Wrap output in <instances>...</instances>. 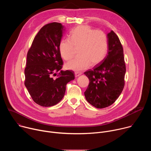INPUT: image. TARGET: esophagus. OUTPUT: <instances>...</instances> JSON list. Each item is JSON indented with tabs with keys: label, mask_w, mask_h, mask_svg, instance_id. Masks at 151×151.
<instances>
[{
	"label": "esophagus",
	"mask_w": 151,
	"mask_h": 151,
	"mask_svg": "<svg viewBox=\"0 0 151 151\" xmlns=\"http://www.w3.org/2000/svg\"><path fill=\"white\" fill-rule=\"evenodd\" d=\"M81 74H82V73H81V72H75V77H78V76H80Z\"/></svg>",
	"instance_id": "obj_1"
}]
</instances>
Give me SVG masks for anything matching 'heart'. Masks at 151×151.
I'll list each match as a JSON object with an SVG mask.
<instances>
[{
    "label": "heart",
    "instance_id": "obj_1",
    "mask_svg": "<svg viewBox=\"0 0 151 151\" xmlns=\"http://www.w3.org/2000/svg\"><path fill=\"white\" fill-rule=\"evenodd\" d=\"M70 39H63L59 43V51L64 60H70L78 48V56L66 64V69L80 72L90 65L96 66L106 57L109 41L102 30H96L88 26H80L69 33Z\"/></svg>",
    "mask_w": 151,
    "mask_h": 151
}]
</instances>
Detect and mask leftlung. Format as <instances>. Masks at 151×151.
Wrapping results in <instances>:
<instances>
[{
	"label": "left lung",
	"mask_w": 151,
	"mask_h": 151,
	"mask_svg": "<svg viewBox=\"0 0 151 151\" xmlns=\"http://www.w3.org/2000/svg\"><path fill=\"white\" fill-rule=\"evenodd\" d=\"M107 36L109 41L107 55L93 70L84 72L90 81L84 93L85 99L98 109L112 104L125 85L126 67L122 44L113 30Z\"/></svg>",
	"instance_id": "left-lung-1"
}]
</instances>
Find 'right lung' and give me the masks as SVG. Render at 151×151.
<instances>
[{
    "instance_id": "1",
    "label": "right lung",
    "mask_w": 151,
    "mask_h": 151,
    "mask_svg": "<svg viewBox=\"0 0 151 151\" xmlns=\"http://www.w3.org/2000/svg\"><path fill=\"white\" fill-rule=\"evenodd\" d=\"M64 30V26L56 22L43 26L27 52L24 84L33 100L42 106L60 102L67 83L75 79L73 72L61 70L63 61L59 43Z\"/></svg>"
}]
</instances>
